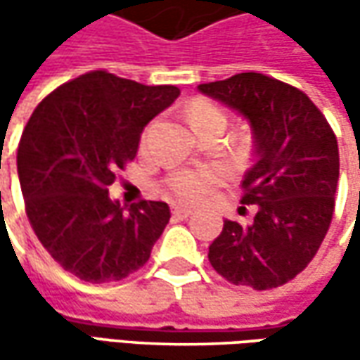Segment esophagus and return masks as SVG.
I'll return each instance as SVG.
<instances>
[{"label": "esophagus", "instance_id": "1", "mask_svg": "<svg viewBox=\"0 0 360 360\" xmlns=\"http://www.w3.org/2000/svg\"><path fill=\"white\" fill-rule=\"evenodd\" d=\"M192 212H194V210L188 208V206H174L172 208V214L176 216V218H188Z\"/></svg>", "mask_w": 360, "mask_h": 360}]
</instances>
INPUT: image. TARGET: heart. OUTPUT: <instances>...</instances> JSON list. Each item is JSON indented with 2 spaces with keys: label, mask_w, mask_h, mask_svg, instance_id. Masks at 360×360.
Instances as JSON below:
<instances>
[{
  "label": "heart",
  "mask_w": 360,
  "mask_h": 360,
  "mask_svg": "<svg viewBox=\"0 0 360 360\" xmlns=\"http://www.w3.org/2000/svg\"><path fill=\"white\" fill-rule=\"evenodd\" d=\"M188 122L194 128V131H198L210 124H226V116L212 102L194 100L188 108ZM218 182H220V170L214 166H206V168H198V170L174 172L166 180V190L170 196L178 198V200L194 202L206 196Z\"/></svg>",
  "instance_id": "b5f03b06"
}]
</instances>
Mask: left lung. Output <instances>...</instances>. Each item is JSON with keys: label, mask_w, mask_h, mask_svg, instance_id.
<instances>
[{"label": "left lung", "mask_w": 360, "mask_h": 360, "mask_svg": "<svg viewBox=\"0 0 360 360\" xmlns=\"http://www.w3.org/2000/svg\"><path fill=\"white\" fill-rule=\"evenodd\" d=\"M198 91L238 112L255 148L242 180V204H255V220H224L208 260L232 284L276 288L307 269L330 226L339 182L335 131L307 94L264 74H236Z\"/></svg>", "instance_id": "1"}]
</instances>
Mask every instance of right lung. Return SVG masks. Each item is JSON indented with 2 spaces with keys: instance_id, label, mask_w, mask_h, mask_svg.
<instances>
[{
  "instance_id": "obj_1",
  "label": "right lung",
  "mask_w": 360,
  "mask_h": 360,
  "mask_svg": "<svg viewBox=\"0 0 360 360\" xmlns=\"http://www.w3.org/2000/svg\"><path fill=\"white\" fill-rule=\"evenodd\" d=\"M180 96L90 72L53 90L21 134L18 176L39 242L63 270L86 283H112L142 269L170 220L166 202L130 208L108 186L138 152L140 136Z\"/></svg>"
}]
</instances>
